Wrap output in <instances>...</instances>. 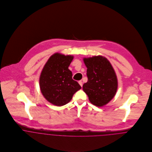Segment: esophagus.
I'll return each mask as SVG.
<instances>
[{"label":"esophagus","instance_id":"esophagus-1","mask_svg":"<svg viewBox=\"0 0 152 152\" xmlns=\"http://www.w3.org/2000/svg\"><path fill=\"white\" fill-rule=\"evenodd\" d=\"M78 83H79V84L80 85L81 87H83V82H82L81 81H78Z\"/></svg>","mask_w":152,"mask_h":152}]
</instances>
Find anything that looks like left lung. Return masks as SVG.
Masks as SVG:
<instances>
[{"label": "left lung", "instance_id": "left-lung-1", "mask_svg": "<svg viewBox=\"0 0 152 152\" xmlns=\"http://www.w3.org/2000/svg\"><path fill=\"white\" fill-rule=\"evenodd\" d=\"M87 66L88 81L83 90L89 101L96 107H102L114 97L118 88V80L110 62L104 57L94 56L84 58Z\"/></svg>", "mask_w": 152, "mask_h": 152}]
</instances>
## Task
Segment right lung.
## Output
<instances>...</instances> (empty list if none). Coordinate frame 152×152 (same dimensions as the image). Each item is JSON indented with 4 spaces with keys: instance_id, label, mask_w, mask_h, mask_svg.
Masks as SVG:
<instances>
[{
    "instance_id": "obj_1",
    "label": "right lung",
    "mask_w": 152,
    "mask_h": 152,
    "mask_svg": "<svg viewBox=\"0 0 152 152\" xmlns=\"http://www.w3.org/2000/svg\"><path fill=\"white\" fill-rule=\"evenodd\" d=\"M73 56L56 53L44 66L40 77V88L44 98L56 106L68 103L73 95L81 88L72 80V72L68 69Z\"/></svg>"
}]
</instances>
